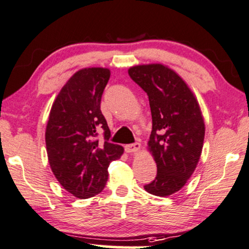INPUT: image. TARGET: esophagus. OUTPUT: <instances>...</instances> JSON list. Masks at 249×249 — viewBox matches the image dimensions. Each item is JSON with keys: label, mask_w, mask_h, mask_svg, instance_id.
<instances>
[{"label": "esophagus", "mask_w": 249, "mask_h": 249, "mask_svg": "<svg viewBox=\"0 0 249 249\" xmlns=\"http://www.w3.org/2000/svg\"><path fill=\"white\" fill-rule=\"evenodd\" d=\"M141 148V144L136 142V143H132V144H128L124 146V151L127 153H134V152H137L138 150Z\"/></svg>", "instance_id": "1"}]
</instances>
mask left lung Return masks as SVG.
<instances>
[{"label": "left lung", "instance_id": "1", "mask_svg": "<svg viewBox=\"0 0 249 249\" xmlns=\"http://www.w3.org/2000/svg\"><path fill=\"white\" fill-rule=\"evenodd\" d=\"M128 74L147 93L152 114L148 147L158 170L144 189L158 196H170L185 185L198 164L205 138L201 111L173 70L151 64L131 67Z\"/></svg>", "mask_w": 249, "mask_h": 249}]
</instances>
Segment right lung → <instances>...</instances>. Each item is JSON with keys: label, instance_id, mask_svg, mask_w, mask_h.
Masks as SVG:
<instances>
[{"label": "right lung", "instance_id": "add662e5", "mask_svg": "<svg viewBox=\"0 0 249 249\" xmlns=\"http://www.w3.org/2000/svg\"><path fill=\"white\" fill-rule=\"evenodd\" d=\"M108 79L109 71L101 67L76 72L58 93L47 124L51 170L60 185L80 199L103 191L109 163L124 153L121 145L109 142L111 131L101 111Z\"/></svg>", "mask_w": 249, "mask_h": 249}]
</instances>
